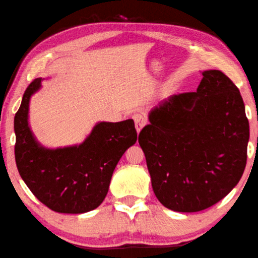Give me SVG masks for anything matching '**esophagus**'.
<instances>
[{"label":"esophagus","instance_id":"esophagus-1","mask_svg":"<svg viewBox=\"0 0 258 258\" xmlns=\"http://www.w3.org/2000/svg\"><path fill=\"white\" fill-rule=\"evenodd\" d=\"M133 119L135 123V128H137V132L140 133L141 130L144 127L145 124H147V116L143 113H137L133 115Z\"/></svg>","mask_w":258,"mask_h":258}]
</instances>
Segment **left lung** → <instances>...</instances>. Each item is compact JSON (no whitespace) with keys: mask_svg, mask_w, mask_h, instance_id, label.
<instances>
[{"mask_svg":"<svg viewBox=\"0 0 258 258\" xmlns=\"http://www.w3.org/2000/svg\"><path fill=\"white\" fill-rule=\"evenodd\" d=\"M196 92L172 95L139 134L154 194L167 209L199 212L232 190L243 174L249 123L238 88L219 70Z\"/></svg>","mask_w":258,"mask_h":258,"instance_id":"obj_1","label":"left lung"}]
</instances>
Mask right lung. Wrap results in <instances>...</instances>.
<instances>
[{"label":"right lung","mask_w":258,"mask_h":258,"mask_svg":"<svg viewBox=\"0 0 258 258\" xmlns=\"http://www.w3.org/2000/svg\"><path fill=\"white\" fill-rule=\"evenodd\" d=\"M43 79L32 81L15 116L16 162L23 181L37 199L58 213H86L97 209L109 189L119 159L138 139L133 119L99 121L80 144L49 149L29 125L31 96Z\"/></svg>","instance_id":"right-lung-1"}]
</instances>
